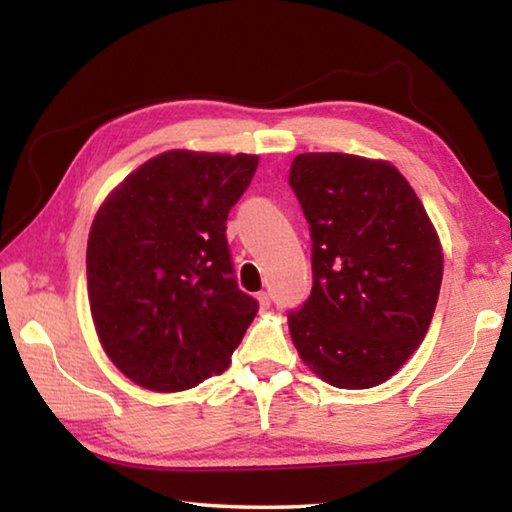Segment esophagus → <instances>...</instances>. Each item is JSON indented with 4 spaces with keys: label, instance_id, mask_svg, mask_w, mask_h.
Wrapping results in <instances>:
<instances>
[{
    "label": "esophagus",
    "instance_id": "1",
    "mask_svg": "<svg viewBox=\"0 0 512 512\" xmlns=\"http://www.w3.org/2000/svg\"><path fill=\"white\" fill-rule=\"evenodd\" d=\"M257 302H259V307H262V309H268V307H271V296H268L266 291L257 293Z\"/></svg>",
    "mask_w": 512,
    "mask_h": 512
}]
</instances>
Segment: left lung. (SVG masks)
I'll list each match as a JSON object with an SVG mask.
<instances>
[{
    "mask_svg": "<svg viewBox=\"0 0 512 512\" xmlns=\"http://www.w3.org/2000/svg\"><path fill=\"white\" fill-rule=\"evenodd\" d=\"M311 232L314 287L289 311L300 359L336 388H372L424 341L443 282L427 210L386 160L300 153L291 162Z\"/></svg>",
    "mask_w": 512,
    "mask_h": 512,
    "instance_id": "left-lung-1",
    "label": "left lung"
}]
</instances>
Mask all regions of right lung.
<instances>
[{
  "label": "right lung",
  "instance_id": "add662e5",
  "mask_svg": "<svg viewBox=\"0 0 512 512\" xmlns=\"http://www.w3.org/2000/svg\"><path fill=\"white\" fill-rule=\"evenodd\" d=\"M257 164L248 153H160L94 216L92 320L101 348L137 386L178 393L230 366L259 307L232 275L225 221Z\"/></svg>",
  "mask_w": 512,
  "mask_h": 512
}]
</instances>
